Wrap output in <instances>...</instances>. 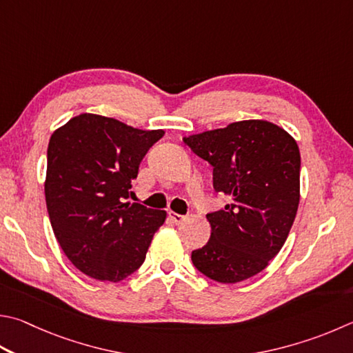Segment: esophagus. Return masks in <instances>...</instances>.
<instances>
[{"instance_id": "1", "label": "esophagus", "mask_w": 353, "mask_h": 353, "mask_svg": "<svg viewBox=\"0 0 353 353\" xmlns=\"http://www.w3.org/2000/svg\"><path fill=\"white\" fill-rule=\"evenodd\" d=\"M168 214H170V219L172 221V223H181L185 219V216L179 214V213H174V211H170Z\"/></svg>"}]
</instances>
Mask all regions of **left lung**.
I'll list each match as a JSON object with an SVG mask.
<instances>
[{
  "label": "left lung",
  "mask_w": 353,
  "mask_h": 353,
  "mask_svg": "<svg viewBox=\"0 0 353 353\" xmlns=\"http://www.w3.org/2000/svg\"><path fill=\"white\" fill-rule=\"evenodd\" d=\"M183 142L213 166L217 193L232 197L225 210L207 214L210 241L191 253V261L205 276L222 284L254 276L283 248L296 216V142L265 120L234 121Z\"/></svg>",
  "instance_id": "8db88e82"
}]
</instances>
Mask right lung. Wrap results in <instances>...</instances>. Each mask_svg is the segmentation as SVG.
I'll return each mask as SVG.
<instances>
[{"label": "right lung", "instance_id": "add662e5", "mask_svg": "<svg viewBox=\"0 0 353 353\" xmlns=\"http://www.w3.org/2000/svg\"><path fill=\"white\" fill-rule=\"evenodd\" d=\"M163 134L80 114L50 137L44 182L50 225L88 276L119 283L143 264L166 213L125 201L140 162Z\"/></svg>", "mask_w": 353, "mask_h": 353}]
</instances>
